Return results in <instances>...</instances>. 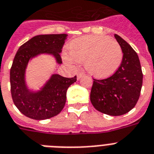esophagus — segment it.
Here are the masks:
<instances>
[{
    "label": "esophagus",
    "instance_id": "1",
    "mask_svg": "<svg viewBox=\"0 0 154 154\" xmlns=\"http://www.w3.org/2000/svg\"><path fill=\"white\" fill-rule=\"evenodd\" d=\"M85 73H83V72H81V71H80V72H78L77 74V80H80L81 78V77H83L84 76H85Z\"/></svg>",
    "mask_w": 154,
    "mask_h": 154
}]
</instances>
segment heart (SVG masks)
<instances>
[{
    "label": "heart",
    "instance_id": "b5f03b06",
    "mask_svg": "<svg viewBox=\"0 0 154 154\" xmlns=\"http://www.w3.org/2000/svg\"><path fill=\"white\" fill-rule=\"evenodd\" d=\"M69 55H63L64 60L85 63V69L93 77L103 79L113 75L123 60L121 45L109 37L89 35L79 37L68 45Z\"/></svg>",
    "mask_w": 154,
    "mask_h": 154
}]
</instances>
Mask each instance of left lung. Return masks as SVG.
I'll use <instances>...</instances> for the list:
<instances>
[{
	"label": "left lung",
	"mask_w": 154,
	"mask_h": 154,
	"mask_svg": "<svg viewBox=\"0 0 154 154\" xmlns=\"http://www.w3.org/2000/svg\"><path fill=\"white\" fill-rule=\"evenodd\" d=\"M114 37L123 51L121 66L106 79H93L90 94L91 104L99 112L121 116L136 105L143 85V72L137 53L123 38Z\"/></svg>",
	"instance_id": "1"
}]
</instances>
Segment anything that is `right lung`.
<instances>
[{"mask_svg": "<svg viewBox=\"0 0 154 154\" xmlns=\"http://www.w3.org/2000/svg\"><path fill=\"white\" fill-rule=\"evenodd\" d=\"M67 34H42L32 37L19 48L10 70L11 93L14 104L27 117L45 120L59 114L65 106L66 91L76 82L71 78L52 74L38 91L29 89L26 83V69L29 60L41 54L52 55L61 64L60 53Z\"/></svg>", "mask_w": 154, "mask_h": 154, "instance_id": "1", "label": "right lung"}]
</instances>
